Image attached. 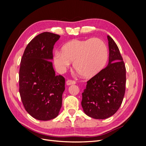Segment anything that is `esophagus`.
<instances>
[{
	"label": "esophagus",
	"mask_w": 146,
	"mask_h": 146,
	"mask_svg": "<svg viewBox=\"0 0 146 146\" xmlns=\"http://www.w3.org/2000/svg\"><path fill=\"white\" fill-rule=\"evenodd\" d=\"M76 83V82L74 80H68L67 82H66V85H75Z\"/></svg>",
	"instance_id": "esophagus-1"
}]
</instances>
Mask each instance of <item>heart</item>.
Listing matches in <instances>:
<instances>
[{
  "instance_id": "1",
  "label": "heart",
  "mask_w": 146,
  "mask_h": 146,
  "mask_svg": "<svg viewBox=\"0 0 146 146\" xmlns=\"http://www.w3.org/2000/svg\"><path fill=\"white\" fill-rule=\"evenodd\" d=\"M108 58L106 44L100 39H73L56 52L54 62L57 70L64 72L73 62L74 69L86 78H91L100 73L105 67Z\"/></svg>"
}]
</instances>
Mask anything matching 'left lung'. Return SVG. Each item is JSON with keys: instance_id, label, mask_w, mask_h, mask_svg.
Wrapping results in <instances>:
<instances>
[{"instance_id": "1", "label": "left lung", "mask_w": 146, "mask_h": 146, "mask_svg": "<svg viewBox=\"0 0 146 146\" xmlns=\"http://www.w3.org/2000/svg\"><path fill=\"white\" fill-rule=\"evenodd\" d=\"M108 66L87 82L82 93V106L91 117L104 119L113 116L121 107L125 91L126 69L115 42L107 36Z\"/></svg>"}]
</instances>
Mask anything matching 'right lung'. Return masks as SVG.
Instances as JSON below:
<instances>
[{"label":"right lung","mask_w":146,"mask_h":146,"mask_svg":"<svg viewBox=\"0 0 146 146\" xmlns=\"http://www.w3.org/2000/svg\"><path fill=\"white\" fill-rule=\"evenodd\" d=\"M60 36L44 32L26 47L19 69V93L26 111L33 117L48 121L58 115L65 79L56 76L51 60Z\"/></svg>","instance_id":"1"}]
</instances>
